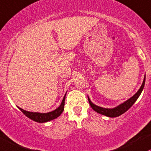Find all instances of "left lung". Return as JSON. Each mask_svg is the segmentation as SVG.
Wrapping results in <instances>:
<instances>
[{
  "instance_id": "obj_1",
  "label": "left lung",
  "mask_w": 151,
  "mask_h": 151,
  "mask_svg": "<svg viewBox=\"0 0 151 151\" xmlns=\"http://www.w3.org/2000/svg\"><path fill=\"white\" fill-rule=\"evenodd\" d=\"M145 78H144L142 86H141L140 88L139 89L138 91H137V93L133 96L131 97L129 99H128L127 101H126L123 104H122L119 105V106H118L117 107H115L114 109H105V108L100 107V106H96V105L93 104L90 101V99H89V98L88 97V102L89 104H90L91 108L93 109L94 111H96V112L105 115V116H109V117H116V116H119V115L122 114L123 113L125 112L126 111H127V110L129 109L132 105H133V104L136 101V100L137 99V98H138L139 96L140 95L141 92H142V89L144 88V86H145Z\"/></svg>"
}]
</instances>
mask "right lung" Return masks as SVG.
<instances>
[{
    "instance_id": "right-lung-1",
    "label": "right lung",
    "mask_w": 151,
    "mask_h": 151,
    "mask_svg": "<svg viewBox=\"0 0 151 151\" xmlns=\"http://www.w3.org/2000/svg\"><path fill=\"white\" fill-rule=\"evenodd\" d=\"M66 95V94H65ZM65 95L64 98H63L62 103H61L60 106L55 110L52 111H50L48 113H37V112H30V111H25V110L19 108V109L24 113L27 117L32 120L37 122H46L52 120V119H55V118L59 116L60 115L62 114V112L64 110V105H65Z\"/></svg>"
}]
</instances>
